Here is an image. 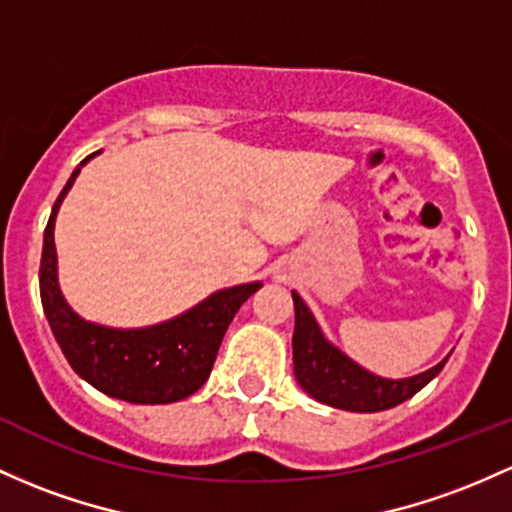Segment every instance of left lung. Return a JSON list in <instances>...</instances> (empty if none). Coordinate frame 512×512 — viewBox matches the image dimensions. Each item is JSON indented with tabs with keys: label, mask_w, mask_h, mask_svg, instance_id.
Listing matches in <instances>:
<instances>
[{
	"label": "left lung",
	"mask_w": 512,
	"mask_h": 512,
	"mask_svg": "<svg viewBox=\"0 0 512 512\" xmlns=\"http://www.w3.org/2000/svg\"><path fill=\"white\" fill-rule=\"evenodd\" d=\"M294 296L296 325H294V374L303 391L325 406L340 408V411L355 413H376L408 401L423 389L428 381L442 372L447 359L428 372L411 376V379H381L369 374L359 364L352 362L335 350L328 340L320 335L318 323L301 296Z\"/></svg>",
	"instance_id": "obj_1"
}]
</instances>
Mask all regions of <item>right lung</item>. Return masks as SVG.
Returning a JSON list of instances; mask_svg holds the SVG:
<instances>
[{"label":"right lung","mask_w":512,"mask_h":512,"mask_svg":"<svg viewBox=\"0 0 512 512\" xmlns=\"http://www.w3.org/2000/svg\"><path fill=\"white\" fill-rule=\"evenodd\" d=\"M77 174L80 167L72 172L65 189L55 199L43 238L38 274H41V301L50 330L70 367L106 396L128 403L182 401L209 379L230 320L262 284L252 282L218 291L184 316L155 328L111 330L87 323L70 311L55 277V216Z\"/></svg>","instance_id":"right-lung-1"}]
</instances>
